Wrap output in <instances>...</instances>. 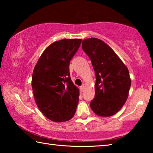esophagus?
Wrapping results in <instances>:
<instances>
[{"mask_svg": "<svg viewBox=\"0 0 153 153\" xmlns=\"http://www.w3.org/2000/svg\"><path fill=\"white\" fill-rule=\"evenodd\" d=\"M84 88H85L84 85H82V86H80V90H81V92H83V91H84Z\"/></svg>", "mask_w": 153, "mask_h": 153, "instance_id": "obj_1", "label": "esophagus"}]
</instances>
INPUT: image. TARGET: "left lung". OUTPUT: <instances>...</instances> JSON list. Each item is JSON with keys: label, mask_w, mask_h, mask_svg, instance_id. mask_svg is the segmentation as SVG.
<instances>
[{"label": "left lung", "mask_w": 153, "mask_h": 153, "mask_svg": "<svg viewBox=\"0 0 153 153\" xmlns=\"http://www.w3.org/2000/svg\"><path fill=\"white\" fill-rule=\"evenodd\" d=\"M82 45L96 75L95 97L90 107L98 116L110 117L117 113L128 99L131 86L128 69L102 40L87 38Z\"/></svg>", "instance_id": "1"}]
</instances>
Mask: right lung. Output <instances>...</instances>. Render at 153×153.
<instances>
[{
  "label": "right lung",
  "mask_w": 153,
  "mask_h": 153,
  "mask_svg": "<svg viewBox=\"0 0 153 153\" xmlns=\"http://www.w3.org/2000/svg\"><path fill=\"white\" fill-rule=\"evenodd\" d=\"M82 40L65 38L52 43L33 69L35 102L43 115L55 122L70 120L76 113L79 91L71 79L69 63Z\"/></svg>",
  "instance_id": "1"
}]
</instances>
